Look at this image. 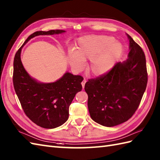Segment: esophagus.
Wrapping results in <instances>:
<instances>
[{
	"label": "esophagus",
	"mask_w": 160,
	"mask_h": 160,
	"mask_svg": "<svg viewBox=\"0 0 160 160\" xmlns=\"http://www.w3.org/2000/svg\"><path fill=\"white\" fill-rule=\"evenodd\" d=\"M86 82H87V80H85V79H84V80H83V81L82 82V88H84L85 83H86Z\"/></svg>",
	"instance_id": "obj_1"
}]
</instances>
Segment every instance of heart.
Masks as SVG:
<instances>
[{
  "label": "heart",
  "instance_id": "1",
  "mask_svg": "<svg viewBox=\"0 0 160 160\" xmlns=\"http://www.w3.org/2000/svg\"><path fill=\"white\" fill-rule=\"evenodd\" d=\"M113 37L91 36L82 38L76 48V54L69 53V61L78 70L83 68V61H91L88 69L96 76H103L111 70L122 51L120 43L114 42Z\"/></svg>",
  "mask_w": 160,
  "mask_h": 160
}]
</instances>
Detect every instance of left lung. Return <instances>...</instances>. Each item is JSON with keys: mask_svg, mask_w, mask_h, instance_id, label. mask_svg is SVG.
<instances>
[{"mask_svg": "<svg viewBox=\"0 0 160 160\" xmlns=\"http://www.w3.org/2000/svg\"><path fill=\"white\" fill-rule=\"evenodd\" d=\"M128 60L117 62L103 76L89 79L84 86L91 117L113 127L128 121L140 105L146 90L148 73L144 52L130 36Z\"/></svg>", "mask_w": 160, "mask_h": 160, "instance_id": "left-lung-1", "label": "left lung"}]
</instances>
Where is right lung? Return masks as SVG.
<instances>
[{
  "instance_id": "right-lung-1",
  "label": "right lung",
  "mask_w": 160,
  "mask_h": 160,
  "mask_svg": "<svg viewBox=\"0 0 160 160\" xmlns=\"http://www.w3.org/2000/svg\"><path fill=\"white\" fill-rule=\"evenodd\" d=\"M62 30L37 31L25 41L23 46L38 35L64 32ZM22 46L15 54L13 83L25 114L34 123L46 129L62 125L69 117V108L78 92L82 90L83 78L67 72L55 82L42 84L29 76L20 59Z\"/></svg>"
}]
</instances>
